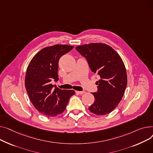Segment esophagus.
<instances>
[{"instance_id":"obj_1","label":"esophagus","mask_w":153,"mask_h":153,"mask_svg":"<svg viewBox=\"0 0 153 153\" xmlns=\"http://www.w3.org/2000/svg\"><path fill=\"white\" fill-rule=\"evenodd\" d=\"M76 93H78V94H84L85 92V91H76Z\"/></svg>"}]
</instances>
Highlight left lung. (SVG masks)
<instances>
[{
	"instance_id": "left-lung-1",
	"label": "left lung",
	"mask_w": 153,
	"mask_h": 153,
	"mask_svg": "<svg viewBox=\"0 0 153 153\" xmlns=\"http://www.w3.org/2000/svg\"><path fill=\"white\" fill-rule=\"evenodd\" d=\"M86 58L93 72L100 79L97 91L92 93L94 102L89 107L92 113L104 115L111 112L120 102L127 85V75L120 56L103 43H90L76 47Z\"/></svg>"
}]
</instances>
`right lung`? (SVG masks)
I'll return each mask as SVG.
<instances>
[{
  "instance_id": "add662e5",
  "label": "right lung",
  "mask_w": 153,
  "mask_h": 153,
  "mask_svg": "<svg viewBox=\"0 0 153 153\" xmlns=\"http://www.w3.org/2000/svg\"><path fill=\"white\" fill-rule=\"evenodd\" d=\"M74 46L56 44L44 48L36 54L27 67L25 84L35 109L47 116H57L64 112L74 90L55 88L51 83L59 79L60 58Z\"/></svg>"
}]
</instances>
